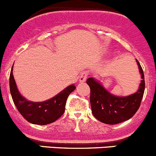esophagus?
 <instances>
[{
    "label": "esophagus",
    "instance_id": "obj_1",
    "mask_svg": "<svg viewBox=\"0 0 156 156\" xmlns=\"http://www.w3.org/2000/svg\"><path fill=\"white\" fill-rule=\"evenodd\" d=\"M88 74H89V72L88 71H83L81 73H80V83H83L86 80V78H87Z\"/></svg>",
    "mask_w": 156,
    "mask_h": 156
}]
</instances>
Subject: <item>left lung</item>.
<instances>
[{"mask_svg": "<svg viewBox=\"0 0 156 156\" xmlns=\"http://www.w3.org/2000/svg\"><path fill=\"white\" fill-rule=\"evenodd\" d=\"M141 83L139 89L133 95L125 97L114 95L108 92L94 78H89L86 83L90 88V103L92 115L106 124H117L132 118L139 109L145 90L143 70L137 60Z\"/></svg>", "mask_w": 156, "mask_h": 156, "instance_id": "1", "label": "left lung"}]
</instances>
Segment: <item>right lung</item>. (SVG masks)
Returning <instances> with one entry per match:
<instances>
[{"mask_svg":"<svg viewBox=\"0 0 156 156\" xmlns=\"http://www.w3.org/2000/svg\"><path fill=\"white\" fill-rule=\"evenodd\" d=\"M75 89L74 85H70L51 99L42 102H33L21 95L13 77V67L10 71V89L13 101L20 113L31 124L45 125L61 118L65 111L67 98Z\"/></svg>","mask_w":156,"mask_h":156,"instance_id":"obj_1","label":"right lung"}]
</instances>
